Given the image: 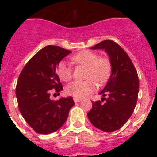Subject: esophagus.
Listing matches in <instances>:
<instances>
[{
  "instance_id": "1",
  "label": "esophagus",
  "mask_w": 157,
  "mask_h": 157,
  "mask_svg": "<svg viewBox=\"0 0 157 157\" xmlns=\"http://www.w3.org/2000/svg\"><path fill=\"white\" fill-rule=\"evenodd\" d=\"M82 101V100L80 99V98H74V101H75V103H77V102H81Z\"/></svg>"
}]
</instances>
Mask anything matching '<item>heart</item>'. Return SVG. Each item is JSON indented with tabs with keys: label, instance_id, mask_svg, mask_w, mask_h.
I'll return each instance as SVG.
<instances>
[{
	"label": "heart",
	"instance_id": "obj_1",
	"mask_svg": "<svg viewBox=\"0 0 157 157\" xmlns=\"http://www.w3.org/2000/svg\"><path fill=\"white\" fill-rule=\"evenodd\" d=\"M72 62L76 65L86 67L84 82L75 81L67 86L66 92L76 98H83L95 90V80L98 83H103L109 78L111 73V63L105 57H99L95 52L83 50L71 57ZM56 73L62 81L67 82L72 77V69L65 61H60L56 67Z\"/></svg>",
	"mask_w": 157,
	"mask_h": 157
}]
</instances>
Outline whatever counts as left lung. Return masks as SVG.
I'll use <instances>...</instances> for the list:
<instances>
[{"mask_svg":"<svg viewBox=\"0 0 157 157\" xmlns=\"http://www.w3.org/2000/svg\"><path fill=\"white\" fill-rule=\"evenodd\" d=\"M90 48L107 52L112 73L99 93L103 98L101 101H92V109L87 116L95 127L112 132L121 128L134 112L139 90L138 73L127 52L113 41L105 40ZM104 100L105 103H102Z\"/></svg>","mask_w":157,"mask_h":157,"instance_id":"1","label":"left lung"}]
</instances>
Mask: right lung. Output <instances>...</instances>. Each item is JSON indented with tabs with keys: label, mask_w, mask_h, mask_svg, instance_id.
Masks as SVG:
<instances>
[{
	"label": "right lung",
	"mask_w": 157,
	"mask_h": 157,
	"mask_svg": "<svg viewBox=\"0 0 157 157\" xmlns=\"http://www.w3.org/2000/svg\"><path fill=\"white\" fill-rule=\"evenodd\" d=\"M71 52L56 45L44 47L27 62L19 76L16 94L19 112L38 134L59 130L75 105L71 97L56 101L49 98L52 89L56 93L63 90L56 67Z\"/></svg>",
	"instance_id": "add662e5"
}]
</instances>
